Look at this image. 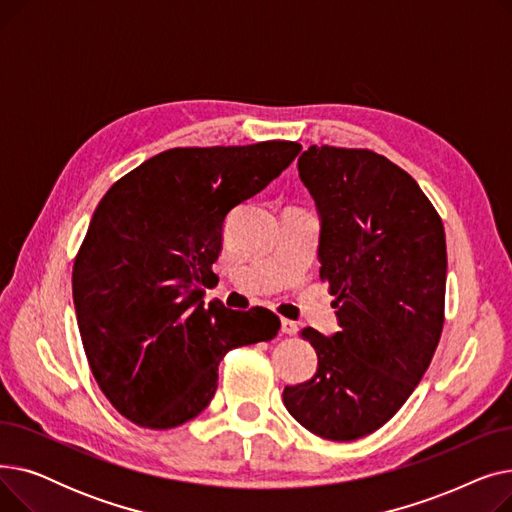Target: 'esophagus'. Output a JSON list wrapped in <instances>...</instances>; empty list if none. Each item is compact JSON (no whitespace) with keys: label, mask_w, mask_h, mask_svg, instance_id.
<instances>
[{"label":"esophagus","mask_w":512,"mask_h":512,"mask_svg":"<svg viewBox=\"0 0 512 512\" xmlns=\"http://www.w3.org/2000/svg\"><path fill=\"white\" fill-rule=\"evenodd\" d=\"M297 324H294L292 319H282V334H288V336H292V334H297Z\"/></svg>","instance_id":"obj_1"}]
</instances>
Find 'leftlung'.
Instances as JSON below:
<instances>
[{
    "label": "left lung",
    "mask_w": 512,
    "mask_h": 512,
    "mask_svg": "<svg viewBox=\"0 0 512 512\" xmlns=\"http://www.w3.org/2000/svg\"><path fill=\"white\" fill-rule=\"evenodd\" d=\"M299 176L321 215L319 278L340 332L301 330L317 353L309 382L284 407L311 434L351 442L405 405L444 328L446 236L419 184L380 153L311 145Z\"/></svg>",
    "instance_id": "8db88e82"
}]
</instances>
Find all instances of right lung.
<instances>
[{
    "instance_id": "obj_1",
    "label": "right lung",
    "mask_w": 512,
    "mask_h": 512,
    "mask_svg": "<svg viewBox=\"0 0 512 512\" xmlns=\"http://www.w3.org/2000/svg\"><path fill=\"white\" fill-rule=\"evenodd\" d=\"M299 153L292 141L176 147L99 201L74 259L72 297L93 378L128 421H191L213 398L226 353L278 334L274 311L205 307L201 284L213 276L228 211Z\"/></svg>"
}]
</instances>
